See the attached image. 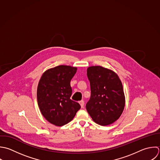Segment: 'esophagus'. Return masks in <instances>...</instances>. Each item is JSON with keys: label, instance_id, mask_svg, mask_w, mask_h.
Masks as SVG:
<instances>
[{"label": "esophagus", "instance_id": "34e87169", "mask_svg": "<svg viewBox=\"0 0 160 160\" xmlns=\"http://www.w3.org/2000/svg\"><path fill=\"white\" fill-rule=\"evenodd\" d=\"M79 103H80V106H81V107H82V108H83L84 104H85L84 101H83V100H81V101L79 102Z\"/></svg>", "mask_w": 160, "mask_h": 160}]
</instances>
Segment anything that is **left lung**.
I'll return each instance as SVG.
<instances>
[{"label":"left lung","mask_w":160,"mask_h":160,"mask_svg":"<svg viewBox=\"0 0 160 160\" xmlns=\"http://www.w3.org/2000/svg\"><path fill=\"white\" fill-rule=\"evenodd\" d=\"M91 97L86 108L92 120L102 126L109 125L122 115L125 97L122 83L113 70L101 66L87 68Z\"/></svg>","instance_id":"8db88e82"}]
</instances>
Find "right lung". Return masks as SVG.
<instances>
[{"label": "right lung", "instance_id": "obj_1", "mask_svg": "<svg viewBox=\"0 0 160 160\" xmlns=\"http://www.w3.org/2000/svg\"><path fill=\"white\" fill-rule=\"evenodd\" d=\"M77 68L59 65L47 70L37 87L38 105L43 117L50 123L61 127L71 122L80 110L78 103L70 99V81Z\"/></svg>", "mask_w": 160, "mask_h": 160}]
</instances>
